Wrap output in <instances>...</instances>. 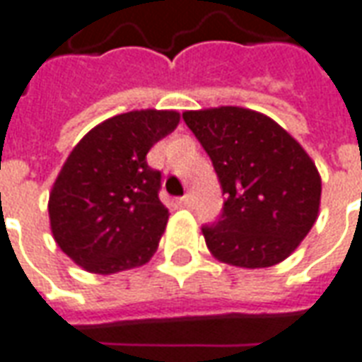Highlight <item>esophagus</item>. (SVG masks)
I'll list each match as a JSON object with an SVG mask.
<instances>
[{"label":"esophagus","instance_id":"obj_1","mask_svg":"<svg viewBox=\"0 0 362 362\" xmlns=\"http://www.w3.org/2000/svg\"><path fill=\"white\" fill-rule=\"evenodd\" d=\"M179 202H181V204H183L185 209H191V206H193V197L187 193V194H183L181 199H179Z\"/></svg>","mask_w":362,"mask_h":362}]
</instances>
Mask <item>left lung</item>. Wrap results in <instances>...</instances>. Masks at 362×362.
Returning <instances> with one entry per match:
<instances>
[{"mask_svg": "<svg viewBox=\"0 0 362 362\" xmlns=\"http://www.w3.org/2000/svg\"><path fill=\"white\" fill-rule=\"evenodd\" d=\"M183 120L210 156L226 194L218 222L202 228L210 253L243 269L284 261L317 220L316 163L263 112L216 107L185 111Z\"/></svg>", "mask_w": 362, "mask_h": 362, "instance_id": "left-lung-1", "label": "left lung"}]
</instances>
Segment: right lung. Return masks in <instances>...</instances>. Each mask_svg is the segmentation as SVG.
I'll return each mask as SVG.
<instances>
[{
  "label": "right lung",
  "mask_w": 362,
  "mask_h": 362,
  "mask_svg": "<svg viewBox=\"0 0 362 362\" xmlns=\"http://www.w3.org/2000/svg\"><path fill=\"white\" fill-rule=\"evenodd\" d=\"M177 124V111L122 112L91 128L64 161L48 216L58 247L79 267L112 275L152 259L169 210L146 153Z\"/></svg>",
  "instance_id": "right-lung-1"
}]
</instances>
